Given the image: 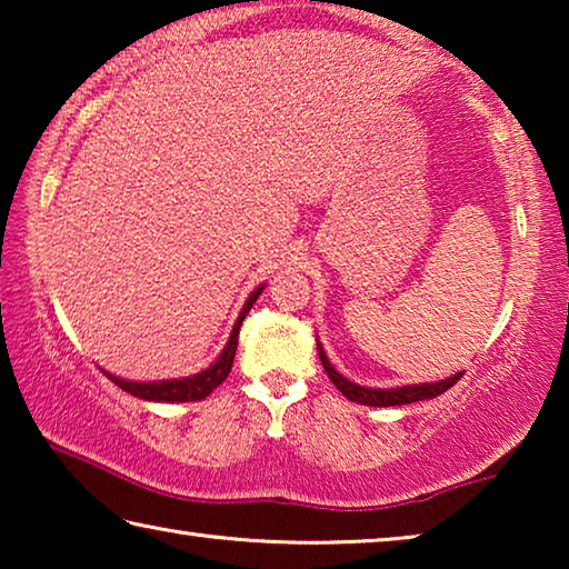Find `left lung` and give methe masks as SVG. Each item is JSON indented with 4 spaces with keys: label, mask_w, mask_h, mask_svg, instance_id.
Instances as JSON below:
<instances>
[{
    "label": "left lung",
    "mask_w": 569,
    "mask_h": 569,
    "mask_svg": "<svg viewBox=\"0 0 569 569\" xmlns=\"http://www.w3.org/2000/svg\"><path fill=\"white\" fill-rule=\"evenodd\" d=\"M319 356L326 373H329V379L333 381V387L339 389L346 399H351L356 403H366V407H403V403L435 399L439 393H445L447 389L455 387V383L461 379V371H459V373H451L449 379H441L435 383H409V387H397V389H369L341 377V373L331 366V361L326 359V351L321 349V343H319Z\"/></svg>",
    "instance_id": "8db88e82"
}]
</instances>
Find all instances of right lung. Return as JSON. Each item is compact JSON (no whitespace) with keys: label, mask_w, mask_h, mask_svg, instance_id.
<instances>
[{"label":"right lung","mask_w":569,"mask_h":569,"mask_svg":"<svg viewBox=\"0 0 569 569\" xmlns=\"http://www.w3.org/2000/svg\"><path fill=\"white\" fill-rule=\"evenodd\" d=\"M261 293H263V286H258L256 291L248 296L243 311H240L238 321L233 323V331H230V339L226 343L223 353H220L206 371L192 373V377H186V379H170V381H128V379L114 377V373H110V371H104V373H108V379L114 383V387H120L122 391H128V393H132V397L146 399V401H200V399H206L210 391L220 387V383L228 379L230 366H233L236 349H238L240 323H243V319L250 311V306L256 303V298Z\"/></svg>","instance_id":"1"}]
</instances>
